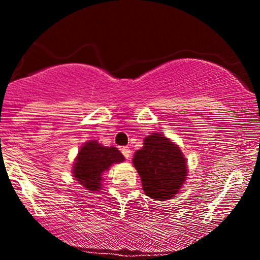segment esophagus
I'll use <instances>...</instances> for the list:
<instances>
[{
  "instance_id": "esophagus-1",
  "label": "esophagus",
  "mask_w": 260,
  "mask_h": 260,
  "mask_svg": "<svg viewBox=\"0 0 260 260\" xmlns=\"http://www.w3.org/2000/svg\"><path fill=\"white\" fill-rule=\"evenodd\" d=\"M121 151H122V154H123V156L126 157L127 160L131 159V149L129 148H128V147H122L121 148Z\"/></svg>"
}]
</instances>
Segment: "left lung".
I'll return each instance as SVG.
<instances>
[{"mask_svg":"<svg viewBox=\"0 0 260 260\" xmlns=\"http://www.w3.org/2000/svg\"><path fill=\"white\" fill-rule=\"evenodd\" d=\"M133 165L140 176L145 194L156 201L172 198L186 181L187 164L177 145L160 133L144 139Z\"/></svg>","mask_w":260,"mask_h":260,"instance_id":"1","label":"left lung"}]
</instances>
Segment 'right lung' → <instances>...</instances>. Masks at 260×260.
Here are the masks:
<instances>
[{
	"mask_svg": "<svg viewBox=\"0 0 260 260\" xmlns=\"http://www.w3.org/2000/svg\"><path fill=\"white\" fill-rule=\"evenodd\" d=\"M123 155L115 147H103L96 140L85 143L80 148L73 168V176L88 190L101 188V174L112 164L122 162Z\"/></svg>",
	"mask_w": 260,
	"mask_h": 260,
	"instance_id": "add662e5",
	"label": "right lung"
}]
</instances>
